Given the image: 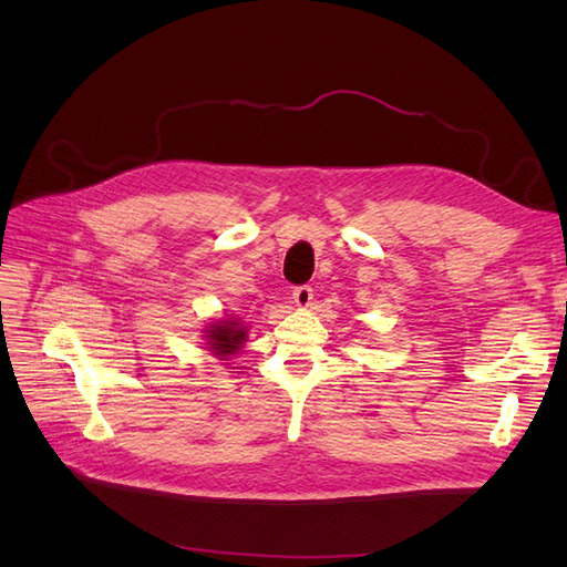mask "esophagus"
<instances>
[{
    "instance_id": "obj_1",
    "label": "esophagus",
    "mask_w": 567,
    "mask_h": 567,
    "mask_svg": "<svg viewBox=\"0 0 567 567\" xmlns=\"http://www.w3.org/2000/svg\"><path fill=\"white\" fill-rule=\"evenodd\" d=\"M312 300H315V290H312L310 286H298V288L293 290V302H296L298 307H310Z\"/></svg>"
}]
</instances>
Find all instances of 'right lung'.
Returning a JSON list of instances; mask_svg holds the SVG:
<instances>
[{
	"label": "right lung",
	"instance_id": "right-lung-1",
	"mask_svg": "<svg viewBox=\"0 0 567 567\" xmlns=\"http://www.w3.org/2000/svg\"><path fill=\"white\" fill-rule=\"evenodd\" d=\"M246 331L241 321H215L205 329V346H210L215 357L227 359L244 348Z\"/></svg>",
	"mask_w": 567,
	"mask_h": 567
}]
</instances>
